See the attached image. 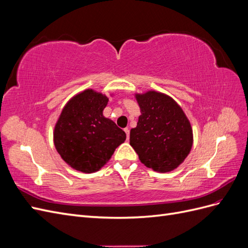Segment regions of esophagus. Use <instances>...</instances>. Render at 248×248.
Here are the masks:
<instances>
[{
  "instance_id": "1",
  "label": "esophagus",
  "mask_w": 248,
  "mask_h": 248,
  "mask_svg": "<svg viewBox=\"0 0 248 248\" xmlns=\"http://www.w3.org/2000/svg\"><path fill=\"white\" fill-rule=\"evenodd\" d=\"M124 131L126 132V137H127V140H129V129L128 128H125Z\"/></svg>"
}]
</instances>
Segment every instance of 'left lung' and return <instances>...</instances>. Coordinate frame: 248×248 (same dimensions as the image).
Returning <instances> with one entry per match:
<instances>
[{"label":"left lung","mask_w":248,"mask_h":248,"mask_svg":"<svg viewBox=\"0 0 248 248\" xmlns=\"http://www.w3.org/2000/svg\"><path fill=\"white\" fill-rule=\"evenodd\" d=\"M140 108L137 127L130 130V145L141 163L158 172L174 170L188 156L193 134L189 120L167 94H136Z\"/></svg>","instance_id":"obj_1"}]
</instances>
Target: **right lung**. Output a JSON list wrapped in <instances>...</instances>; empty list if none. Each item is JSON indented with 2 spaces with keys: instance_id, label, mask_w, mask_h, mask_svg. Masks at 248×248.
<instances>
[{
  "instance_id": "obj_1",
  "label": "right lung",
  "mask_w": 248,
  "mask_h": 248,
  "mask_svg": "<svg viewBox=\"0 0 248 248\" xmlns=\"http://www.w3.org/2000/svg\"><path fill=\"white\" fill-rule=\"evenodd\" d=\"M108 97L87 89L66 103L54 130V142L62 159L72 169L90 174L110 159L126 133L103 116Z\"/></svg>"
}]
</instances>
